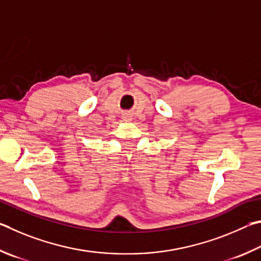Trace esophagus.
I'll return each instance as SVG.
<instances>
[{
	"label": "esophagus",
	"mask_w": 261,
	"mask_h": 261,
	"mask_svg": "<svg viewBox=\"0 0 261 261\" xmlns=\"http://www.w3.org/2000/svg\"><path fill=\"white\" fill-rule=\"evenodd\" d=\"M123 120H126V121H128V120H130V116H129V114H123Z\"/></svg>",
	"instance_id": "34e87169"
}]
</instances>
